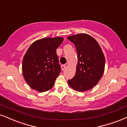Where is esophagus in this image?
<instances>
[{
    "instance_id": "34e87169",
    "label": "esophagus",
    "mask_w": 127,
    "mask_h": 127,
    "mask_svg": "<svg viewBox=\"0 0 127 127\" xmlns=\"http://www.w3.org/2000/svg\"><path fill=\"white\" fill-rule=\"evenodd\" d=\"M65 68H66V66H65V65H62V66H61V68H62V71H64V70H65Z\"/></svg>"
}]
</instances>
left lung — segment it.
Returning <instances> with one entry per match:
<instances>
[{
	"mask_svg": "<svg viewBox=\"0 0 127 127\" xmlns=\"http://www.w3.org/2000/svg\"><path fill=\"white\" fill-rule=\"evenodd\" d=\"M75 46L78 64L75 76L68 84L76 91L91 90L99 82L104 72L105 60L101 47L94 37L85 33L68 36Z\"/></svg>",
	"mask_w": 127,
	"mask_h": 127,
	"instance_id": "1",
	"label": "left lung"
}]
</instances>
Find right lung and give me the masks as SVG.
<instances>
[{
	"label": "right lung",
	"mask_w": 127,
	"mask_h": 127,
	"mask_svg": "<svg viewBox=\"0 0 127 127\" xmlns=\"http://www.w3.org/2000/svg\"><path fill=\"white\" fill-rule=\"evenodd\" d=\"M63 40L61 37L41 39L26 51L22 62L23 75L32 89L42 92L54 86L61 71L56 49Z\"/></svg>",
	"instance_id": "add662e5"
}]
</instances>
